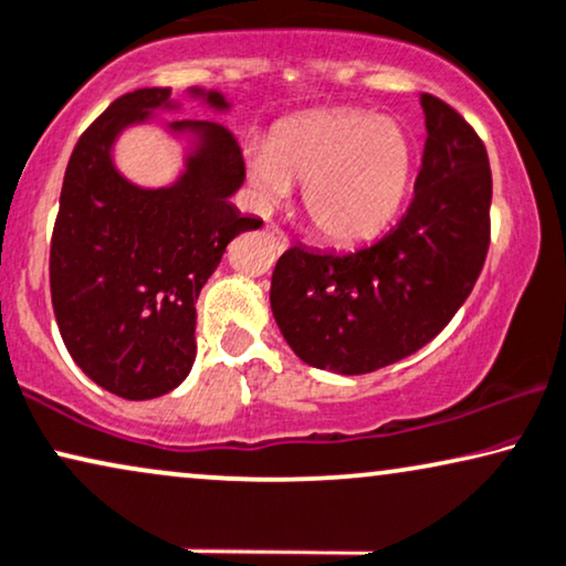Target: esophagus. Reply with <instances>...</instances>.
Here are the masks:
<instances>
[{
	"mask_svg": "<svg viewBox=\"0 0 566 566\" xmlns=\"http://www.w3.org/2000/svg\"><path fill=\"white\" fill-rule=\"evenodd\" d=\"M266 234H269L271 240H274V245H276L279 253H282V250L290 245V238H287V232H284L282 227H279V224H274V221H271V224H266Z\"/></svg>",
	"mask_w": 566,
	"mask_h": 566,
	"instance_id": "esophagus-1",
	"label": "esophagus"
}]
</instances>
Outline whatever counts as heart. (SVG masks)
Returning a JSON list of instances; mask_svg holds the SVG:
<instances>
[{
    "label": "heart",
    "instance_id": "obj_1",
    "mask_svg": "<svg viewBox=\"0 0 566 566\" xmlns=\"http://www.w3.org/2000/svg\"><path fill=\"white\" fill-rule=\"evenodd\" d=\"M412 171L405 127L368 112H324L276 127L248 151V177L263 200L303 185L307 224L332 242H360L389 224Z\"/></svg>",
    "mask_w": 566,
    "mask_h": 566
}]
</instances>
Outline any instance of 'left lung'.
<instances>
[{"instance_id":"left-lung-1","label":"left lung","mask_w":566,"mask_h":566,"mask_svg":"<svg viewBox=\"0 0 566 566\" xmlns=\"http://www.w3.org/2000/svg\"><path fill=\"white\" fill-rule=\"evenodd\" d=\"M423 164L405 217L349 253L290 248L271 311L307 366L360 376L412 355L473 292L491 245V167L481 135L431 93Z\"/></svg>"}]
</instances>
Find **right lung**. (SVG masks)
I'll use <instances>...</instances> for the list:
<instances>
[{
  "label": "right lung",
  "mask_w": 566,
  "mask_h": 566,
  "mask_svg": "<svg viewBox=\"0 0 566 566\" xmlns=\"http://www.w3.org/2000/svg\"><path fill=\"white\" fill-rule=\"evenodd\" d=\"M138 88L106 106L75 143L56 211L49 284L64 347L91 381L123 399H154L185 381L196 360V303L230 242L261 219L230 196L245 182L238 138L221 125L177 119L200 138L171 188L143 190L112 164L123 127L169 102ZM224 109L221 93L192 91Z\"/></svg>",
  "instance_id": "1"
}]
</instances>
